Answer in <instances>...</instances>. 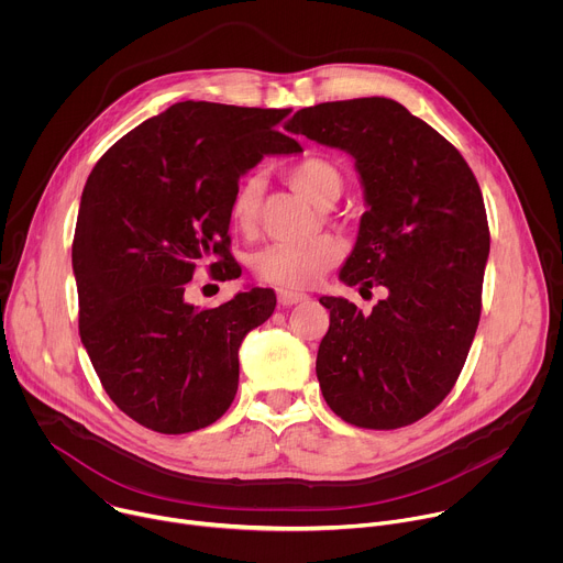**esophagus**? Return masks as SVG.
Wrapping results in <instances>:
<instances>
[{
	"label": "esophagus",
	"mask_w": 563,
	"mask_h": 563,
	"mask_svg": "<svg viewBox=\"0 0 563 563\" xmlns=\"http://www.w3.org/2000/svg\"><path fill=\"white\" fill-rule=\"evenodd\" d=\"M309 300L307 294H300V291H287V289H280L278 291V305L283 307H289V305H298V302H305Z\"/></svg>",
	"instance_id": "34e87169"
}]
</instances>
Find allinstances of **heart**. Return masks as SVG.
Masks as SVG:
<instances>
[{"label": "heart", "mask_w": 563, "mask_h": 563, "mask_svg": "<svg viewBox=\"0 0 563 563\" xmlns=\"http://www.w3.org/2000/svg\"><path fill=\"white\" fill-rule=\"evenodd\" d=\"M287 180L316 207H332L343 196V174L320 155L302 157L287 169ZM263 178L247 176L238 183L229 202V220L240 233H252L258 222ZM343 258V245L334 235H318L307 243L269 245L254 256L261 280L283 289H307Z\"/></svg>", "instance_id": "b5f03b06"}]
</instances>
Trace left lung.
I'll return each mask as SVG.
<instances>
[{
  "label": "left lung",
  "instance_id": "1",
  "mask_svg": "<svg viewBox=\"0 0 563 563\" xmlns=\"http://www.w3.org/2000/svg\"><path fill=\"white\" fill-rule=\"evenodd\" d=\"M285 129L354 157L367 211L339 278L387 289L372 313L320 298V389L352 426H410L450 394L476 334L490 254L478 183L441 133L387 98L300 109Z\"/></svg>",
  "mask_w": 563,
  "mask_h": 563
}]
</instances>
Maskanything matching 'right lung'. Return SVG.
Returning a JSON list of instances; mask_svg holds the SVG:
<instances>
[{
	"instance_id": "add662e5",
	"label": "right lung",
	"mask_w": 563,
	"mask_h": 563,
	"mask_svg": "<svg viewBox=\"0 0 563 563\" xmlns=\"http://www.w3.org/2000/svg\"><path fill=\"white\" fill-rule=\"evenodd\" d=\"M287 113L178 102L120 137L87 180L73 238L79 339L113 404L153 432L218 421L238 389L240 343L274 313V289L198 309L185 285L213 256L216 280L240 276L229 202L265 155L302 151L278 129Z\"/></svg>"
}]
</instances>
